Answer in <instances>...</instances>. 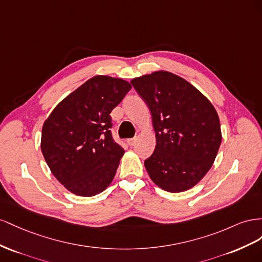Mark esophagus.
Listing matches in <instances>:
<instances>
[{
  "instance_id": "esophagus-1",
  "label": "esophagus",
  "mask_w": 262,
  "mask_h": 262,
  "mask_svg": "<svg viewBox=\"0 0 262 262\" xmlns=\"http://www.w3.org/2000/svg\"><path fill=\"white\" fill-rule=\"evenodd\" d=\"M136 141H137V138H129V139H127V144H128L129 146H134L136 144Z\"/></svg>"
}]
</instances>
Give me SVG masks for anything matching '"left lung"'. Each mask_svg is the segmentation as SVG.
<instances>
[{"mask_svg":"<svg viewBox=\"0 0 262 262\" xmlns=\"http://www.w3.org/2000/svg\"><path fill=\"white\" fill-rule=\"evenodd\" d=\"M130 83L149 106L156 133L155 151L144 162L149 177L171 193L193 188L219 152L217 112L195 86L169 71L144 74Z\"/></svg>","mask_w":262,"mask_h":262,"instance_id":"obj_1","label":"left lung"}]
</instances>
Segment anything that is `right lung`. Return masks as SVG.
Here are the masks:
<instances>
[{
	"mask_svg": "<svg viewBox=\"0 0 262 262\" xmlns=\"http://www.w3.org/2000/svg\"><path fill=\"white\" fill-rule=\"evenodd\" d=\"M130 89L121 78L95 76L66 96L43 122V158L76 195L94 196L113 181L124 149L112 138L110 114Z\"/></svg>",
	"mask_w": 262,
	"mask_h": 262,
	"instance_id": "right-lung-1",
	"label": "right lung"
}]
</instances>
